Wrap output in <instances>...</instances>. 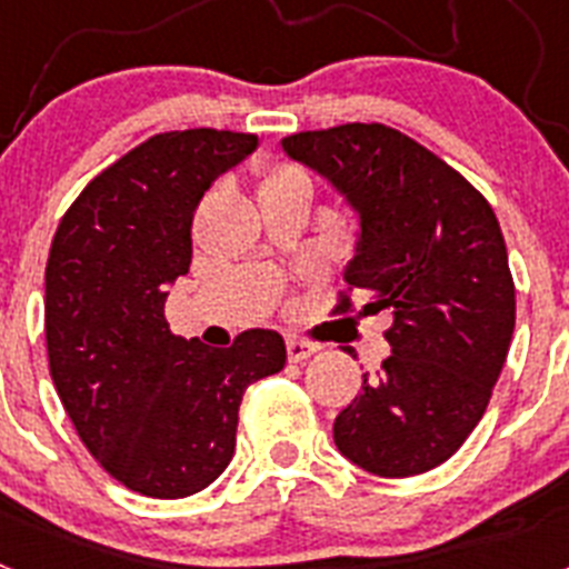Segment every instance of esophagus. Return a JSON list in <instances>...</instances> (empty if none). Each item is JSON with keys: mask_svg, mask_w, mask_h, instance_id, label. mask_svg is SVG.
<instances>
[{"mask_svg": "<svg viewBox=\"0 0 569 569\" xmlns=\"http://www.w3.org/2000/svg\"><path fill=\"white\" fill-rule=\"evenodd\" d=\"M319 350V345L310 339H299V336H288V359L290 361H301L313 356Z\"/></svg>", "mask_w": 569, "mask_h": 569, "instance_id": "1", "label": "esophagus"}]
</instances>
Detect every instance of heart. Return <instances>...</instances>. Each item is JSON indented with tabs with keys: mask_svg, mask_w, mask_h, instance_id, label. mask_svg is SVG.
Segmentation results:
<instances>
[{
	"mask_svg": "<svg viewBox=\"0 0 569 569\" xmlns=\"http://www.w3.org/2000/svg\"><path fill=\"white\" fill-rule=\"evenodd\" d=\"M290 182H308L301 170H296L293 164H268L264 173H261V188H270V184H290Z\"/></svg>",
	"mask_w": 569,
	"mask_h": 569,
	"instance_id": "obj_1",
	"label": "heart"
}]
</instances>
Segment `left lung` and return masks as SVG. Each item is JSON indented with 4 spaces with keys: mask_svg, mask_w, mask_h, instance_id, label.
I'll return each mask as SVG.
<instances>
[{
    "mask_svg": "<svg viewBox=\"0 0 569 569\" xmlns=\"http://www.w3.org/2000/svg\"><path fill=\"white\" fill-rule=\"evenodd\" d=\"M361 216V239L333 316H393V356L336 416L341 456L381 479L445 465L490 405L516 328V284L490 202L401 130L350 122L284 139Z\"/></svg>",
    "mask_w": 569,
    "mask_h": 569,
    "instance_id": "8db88e82",
    "label": "left lung"
}]
</instances>
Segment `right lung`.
<instances>
[{
	"label": "right lung",
	"instance_id": "obj_1",
	"mask_svg": "<svg viewBox=\"0 0 569 569\" xmlns=\"http://www.w3.org/2000/svg\"><path fill=\"white\" fill-rule=\"evenodd\" d=\"M253 148L256 136L236 130L150 136L84 184L50 241V379L90 456L150 499H184L219 479L241 396L288 361L276 330L208 347L164 319L168 284L193 259L199 199Z\"/></svg>",
	"mask_w": 569,
	"mask_h": 569
}]
</instances>
